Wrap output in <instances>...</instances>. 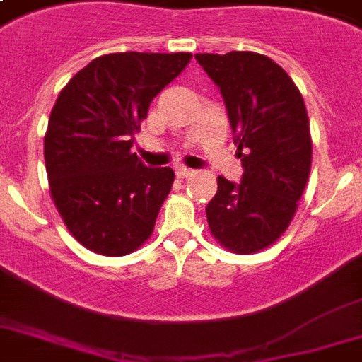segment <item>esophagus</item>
I'll return each instance as SVG.
<instances>
[{"label": "esophagus", "instance_id": "obj_1", "mask_svg": "<svg viewBox=\"0 0 362 362\" xmlns=\"http://www.w3.org/2000/svg\"><path fill=\"white\" fill-rule=\"evenodd\" d=\"M193 175V169H187V167H184V165H178L176 167V176L178 178H187V176Z\"/></svg>", "mask_w": 362, "mask_h": 362}]
</instances>
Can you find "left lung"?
Masks as SVG:
<instances>
[{"instance_id": "1", "label": "left lung", "mask_w": 362, "mask_h": 362, "mask_svg": "<svg viewBox=\"0 0 362 362\" xmlns=\"http://www.w3.org/2000/svg\"><path fill=\"white\" fill-rule=\"evenodd\" d=\"M220 88L242 161L240 182L218 176L206 204L212 235L235 253L270 246L291 223L308 182L312 139L303 95L263 54H195Z\"/></svg>"}]
</instances>
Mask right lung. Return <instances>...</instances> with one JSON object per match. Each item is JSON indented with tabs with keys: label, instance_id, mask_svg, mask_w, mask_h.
<instances>
[{
	"label": "right lung",
	"instance_id": "obj_1",
	"mask_svg": "<svg viewBox=\"0 0 362 362\" xmlns=\"http://www.w3.org/2000/svg\"><path fill=\"white\" fill-rule=\"evenodd\" d=\"M192 54L118 52L92 59L62 90L45 135L54 204L82 246L118 257L153 231L175 170L131 152L152 99Z\"/></svg>",
	"mask_w": 362,
	"mask_h": 362
}]
</instances>
